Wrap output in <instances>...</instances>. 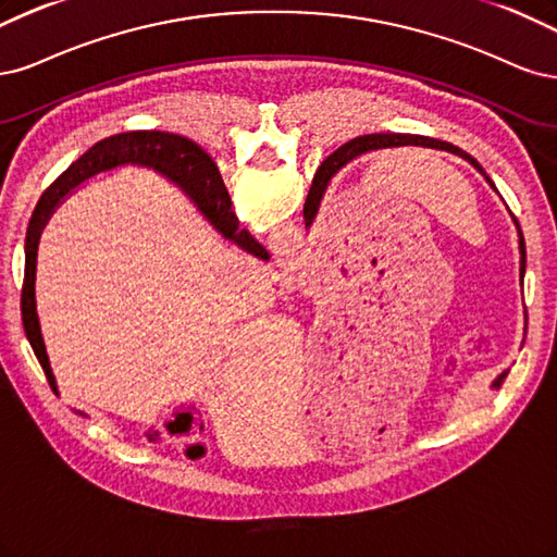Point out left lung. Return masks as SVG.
I'll use <instances>...</instances> for the list:
<instances>
[{
	"mask_svg": "<svg viewBox=\"0 0 557 557\" xmlns=\"http://www.w3.org/2000/svg\"><path fill=\"white\" fill-rule=\"evenodd\" d=\"M403 146H421V148H430V150H444V152H451V154H458V157H462V159H468L470 164L486 177V181L491 183V187L495 189V185H493V181L491 177L486 175V171H483L481 166H479V161L474 159V157H470L468 152H462L460 148H456V146H451V143H444V140H437V138H428V136H411V134H368V136H358V138H354V140H349V143H345L343 148H337L326 161H324V177L326 181L324 183H329V177L333 175V173H337L339 169H343L347 161H351L354 157H358V154H366V152H370V150H386V148H403ZM321 191H324V185L319 187V196H321ZM317 196V199H319ZM319 203V201H317ZM317 203H314V210H317ZM511 220H513V224H516V228H518V220L513 218L511 214ZM518 247H520V255H523V233H520V228H518ZM505 376H507V372H502V374H497V380L491 384L493 388H499L502 386V382H505Z\"/></svg>",
	"mask_w": 557,
	"mask_h": 557,
	"instance_id": "left-lung-1",
	"label": "left lung"
}]
</instances>
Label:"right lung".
Returning <instances> with one entry per match:
<instances>
[{
	"label": "right lung",
	"instance_id": "right-lung-1",
	"mask_svg": "<svg viewBox=\"0 0 557 557\" xmlns=\"http://www.w3.org/2000/svg\"><path fill=\"white\" fill-rule=\"evenodd\" d=\"M124 164L146 166L171 177L173 183H177L189 194V199L203 212V218L218 228L226 240L245 249L247 255L268 261L265 249L249 236V231L240 228L236 212L231 210L228 191L224 187L218 166L212 164V159L196 146L194 140L177 134H166V132H127V134H115L111 138L99 140L97 146L89 148L76 164H71L58 181L44 191L39 206L32 212L27 238H25V282H23V296H21L23 326H25L29 345L34 354H37L39 363L48 376V384L55 393H58V382H55V374L50 370V361H48L41 326H39L37 298H34V280H37V247H39L41 231L50 220L52 210L58 208V203L71 189H76L78 185H83L97 173L111 171Z\"/></svg>",
	"mask_w": 557,
	"mask_h": 557
}]
</instances>
